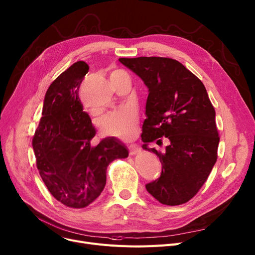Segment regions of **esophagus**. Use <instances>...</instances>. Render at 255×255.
Returning <instances> with one entry per match:
<instances>
[{
	"label": "esophagus",
	"mask_w": 255,
	"mask_h": 255,
	"mask_svg": "<svg viewBox=\"0 0 255 255\" xmlns=\"http://www.w3.org/2000/svg\"><path fill=\"white\" fill-rule=\"evenodd\" d=\"M140 152V148L137 144H130L129 145V155L133 156Z\"/></svg>",
	"instance_id": "obj_1"
}]
</instances>
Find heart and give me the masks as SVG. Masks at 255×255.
I'll return each instance as SVG.
<instances>
[{
    "label": "heart",
    "mask_w": 255,
    "mask_h": 255,
    "mask_svg": "<svg viewBox=\"0 0 255 255\" xmlns=\"http://www.w3.org/2000/svg\"><path fill=\"white\" fill-rule=\"evenodd\" d=\"M121 71H114L112 74ZM111 74V75H112ZM136 123L135 115L130 110H121L106 116L102 120V127L107 134H113L120 137H129Z\"/></svg>",
    "instance_id": "1"
}]
</instances>
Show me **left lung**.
<instances>
[{
	"label": "left lung",
	"mask_w": 255,
	"mask_h": 255,
	"mask_svg": "<svg viewBox=\"0 0 255 255\" xmlns=\"http://www.w3.org/2000/svg\"><path fill=\"white\" fill-rule=\"evenodd\" d=\"M119 61L139 76L148 88L142 148L155 153L162 163L161 175L145 188L159 203L178 206L202 188L216 163L219 136L215 110L207 90L180 62L160 57L121 58ZM167 137L166 151L149 148V142Z\"/></svg>",
	"instance_id": "left-lung-1"
}]
</instances>
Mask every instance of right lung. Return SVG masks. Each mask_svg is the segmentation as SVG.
Instances as JSON below:
<instances>
[{
  "instance_id": "add662e5",
  "label": "right lung",
  "mask_w": 255,
  "mask_h": 255,
  "mask_svg": "<svg viewBox=\"0 0 255 255\" xmlns=\"http://www.w3.org/2000/svg\"><path fill=\"white\" fill-rule=\"evenodd\" d=\"M88 72V64L79 61L53 80L32 143L37 168L48 191L74 209L92 204L104 189L109 164L128 157L127 146L114 136L91 145L96 130L78 97Z\"/></svg>"
}]
</instances>
